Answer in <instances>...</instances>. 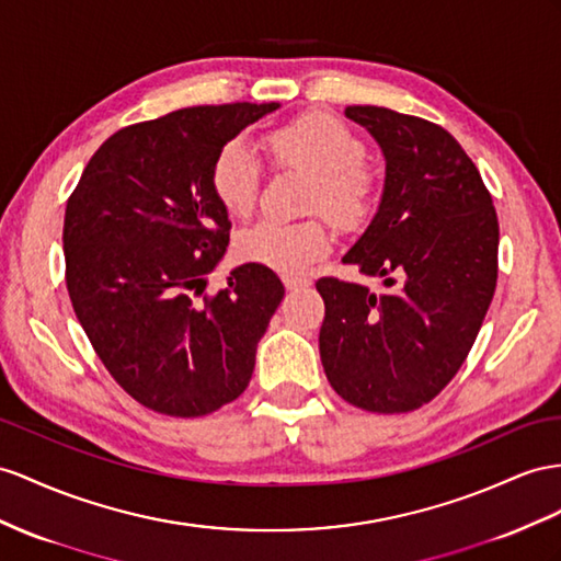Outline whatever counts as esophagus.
Masks as SVG:
<instances>
[{"mask_svg": "<svg viewBox=\"0 0 561 561\" xmlns=\"http://www.w3.org/2000/svg\"><path fill=\"white\" fill-rule=\"evenodd\" d=\"M282 282H284V286L286 289H304V286H310V279H306V277H296V275H284L282 277Z\"/></svg>", "mask_w": 561, "mask_h": 561, "instance_id": "obj_1", "label": "esophagus"}]
</instances>
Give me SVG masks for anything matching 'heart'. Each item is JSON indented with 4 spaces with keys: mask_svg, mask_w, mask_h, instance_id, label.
<instances>
[{
    "mask_svg": "<svg viewBox=\"0 0 561 561\" xmlns=\"http://www.w3.org/2000/svg\"><path fill=\"white\" fill-rule=\"evenodd\" d=\"M277 168L308 172V213H327L336 225L355 229L375 215L381 196L379 172L365 161V141L332 113L310 111L265 137ZM210 190L229 218L247 220L261 194V168L247 144L234 139L215 153ZM334 232L327 218L300 222L263 220L237 239L243 263L277 272L308 270L332 251Z\"/></svg>",
    "mask_w": 561,
    "mask_h": 561,
    "instance_id": "heart-1",
    "label": "heart"
}]
</instances>
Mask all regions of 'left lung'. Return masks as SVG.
<instances>
[{"label":"left lung","instance_id":"1","mask_svg":"<svg viewBox=\"0 0 561 561\" xmlns=\"http://www.w3.org/2000/svg\"><path fill=\"white\" fill-rule=\"evenodd\" d=\"M386 158L381 204L343 255L393 291L318 279L320 357L332 389L367 412L434 400L477 341L497 282L500 227L491 192L440 125L383 106H348Z\"/></svg>","mask_w":561,"mask_h":561}]
</instances>
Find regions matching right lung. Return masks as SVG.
Wrapping results in <instances>:
<instances>
[{
	"mask_svg": "<svg viewBox=\"0 0 561 561\" xmlns=\"http://www.w3.org/2000/svg\"><path fill=\"white\" fill-rule=\"evenodd\" d=\"M279 104L172 111L111 135L70 194L64 220L70 304L108 375L137 403L204 417L251 381L255 348L284 298L270 267L206 277L229 243L210 190L213 158Z\"/></svg>",
	"mask_w": 561,
	"mask_h": 561,
	"instance_id": "obj_1",
	"label": "right lung"
}]
</instances>
